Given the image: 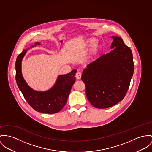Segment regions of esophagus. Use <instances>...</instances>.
<instances>
[{
	"instance_id": "esophagus-1",
	"label": "esophagus",
	"mask_w": 152,
	"mask_h": 152,
	"mask_svg": "<svg viewBox=\"0 0 152 152\" xmlns=\"http://www.w3.org/2000/svg\"><path fill=\"white\" fill-rule=\"evenodd\" d=\"M75 77L76 78V79H80L82 77V73L80 72H77L76 73V75H75Z\"/></svg>"
}]
</instances>
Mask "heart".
I'll list each match as a JSON object with an SVG mask.
<instances>
[{"label":"heart","instance_id":"1","mask_svg":"<svg viewBox=\"0 0 152 152\" xmlns=\"http://www.w3.org/2000/svg\"><path fill=\"white\" fill-rule=\"evenodd\" d=\"M98 40L95 38H90L86 42V45L88 47L92 46L89 52L84 57L85 62H89L92 61L97 56L101 50V45L96 43Z\"/></svg>","mask_w":152,"mask_h":152}]
</instances>
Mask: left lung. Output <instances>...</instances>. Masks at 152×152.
<instances>
[{"label":"left lung","mask_w":152,"mask_h":152,"mask_svg":"<svg viewBox=\"0 0 152 152\" xmlns=\"http://www.w3.org/2000/svg\"><path fill=\"white\" fill-rule=\"evenodd\" d=\"M111 37L113 50L87 65L81 77L88 100L98 109L111 107L124 98L134 70L131 49L121 37Z\"/></svg>","instance_id":"left-lung-1"}]
</instances>
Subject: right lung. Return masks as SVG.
Listing matches in <instances>:
<instances>
[{
    "instance_id": "obj_1",
    "label": "right lung",
    "mask_w": 152,
    "mask_h": 152,
    "mask_svg": "<svg viewBox=\"0 0 152 152\" xmlns=\"http://www.w3.org/2000/svg\"><path fill=\"white\" fill-rule=\"evenodd\" d=\"M39 45L40 43L35 42L18 56L15 62V79L25 99L34 110L43 113H56L61 110L66 103L72 87L76 80L75 75L77 70L73 69L67 74L59 75L54 86L47 91H40L32 88L23 79L21 63L27 51Z\"/></svg>"
}]
</instances>
